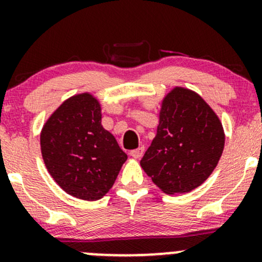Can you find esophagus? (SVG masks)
<instances>
[{
  "label": "esophagus",
  "instance_id": "34e87169",
  "mask_svg": "<svg viewBox=\"0 0 262 262\" xmlns=\"http://www.w3.org/2000/svg\"><path fill=\"white\" fill-rule=\"evenodd\" d=\"M143 152H145V148L139 147V148H136V150L130 151V155L134 157V159H140V157H142Z\"/></svg>",
  "mask_w": 262,
  "mask_h": 262
}]
</instances>
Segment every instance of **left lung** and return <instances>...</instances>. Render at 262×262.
<instances>
[{
    "mask_svg": "<svg viewBox=\"0 0 262 262\" xmlns=\"http://www.w3.org/2000/svg\"><path fill=\"white\" fill-rule=\"evenodd\" d=\"M224 145L215 112L198 94L177 87L162 102L156 137L140 164L164 192L185 193L211 175Z\"/></svg>",
    "mask_w": 262,
    "mask_h": 262,
    "instance_id": "1",
    "label": "left lung"
}]
</instances>
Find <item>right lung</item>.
<instances>
[{
  "instance_id": "1",
  "label": "right lung",
  "mask_w": 262,
  "mask_h": 262,
  "mask_svg": "<svg viewBox=\"0 0 262 262\" xmlns=\"http://www.w3.org/2000/svg\"><path fill=\"white\" fill-rule=\"evenodd\" d=\"M45 165L58 186L95 201L108 192L127 155L101 125V107L91 95L64 101L41 132Z\"/></svg>"
}]
</instances>
